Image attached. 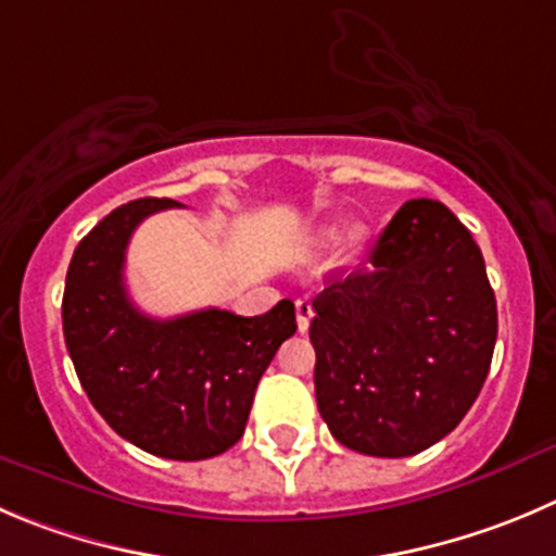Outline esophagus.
<instances>
[{
	"label": "esophagus",
	"instance_id": "esophagus-1",
	"mask_svg": "<svg viewBox=\"0 0 556 556\" xmlns=\"http://www.w3.org/2000/svg\"><path fill=\"white\" fill-rule=\"evenodd\" d=\"M294 311H298V327L300 332H305L311 327V316H314V305L308 303V300H298L294 303Z\"/></svg>",
	"mask_w": 556,
	"mask_h": 556
}]
</instances>
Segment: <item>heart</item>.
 <instances>
[{
  "label": "heart",
  "instance_id": "obj_1",
  "mask_svg": "<svg viewBox=\"0 0 556 556\" xmlns=\"http://www.w3.org/2000/svg\"><path fill=\"white\" fill-rule=\"evenodd\" d=\"M363 237H366V231H363V229H352V235H349V242H352V245H361Z\"/></svg>",
  "mask_w": 556,
  "mask_h": 556
}]
</instances>
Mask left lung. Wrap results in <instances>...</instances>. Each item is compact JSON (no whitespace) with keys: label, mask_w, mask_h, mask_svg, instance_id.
Wrapping results in <instances>:
<instances>
[{"label":"left lung","mask_w":556,"mask_h":556,"mask_svg":"<svg viewBox=\"0 0 556 556\" xmlns=\"http://www.w3.org/2000/svg\"><path fill=\"white\" fill-rule=\"evenodd\" d=\"M368 262L314 300L316 404L349 451L415 456L464 420L489 377L494 289L467 226L433 199L406 202Z\"/></svg>","instance_id":"1"}]
</instances>
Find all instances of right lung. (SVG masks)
<instances>
[{"mask_svg":"<svg viewBox=\"0 0 556 556\" xmlns=\"http://www.w3.org/2000/svg\"><path fill=\"white\" fill-rule=\"evenodd\" d=\"M182 207L136 199L105 215L71 258L62 330L78 382L123 440L174 462L229 451L278 346L298 330L292 300L262 316L204 308L174 319L141 314L125 287V251L147 215Z\"/></svg>","mask_w":556,"mask_h":556,"instance_id":"right-lung-1","label":"right lung"}]
</instances>
